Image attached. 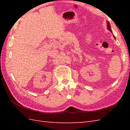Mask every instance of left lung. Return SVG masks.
Masks as SVG:
<instances>
[{
  "label": "left lung",
  "mask_w": 130,
  "mask_h": 130,
  "mask_svg": "<svg viewBox=\"0 0 130 130\" xmlns=\"http://www.w3.org/2000/svg\"><path fill=\"white\" fill-rule=\"evenodd\" d=\"M107 28H108V29L110 32H111L112 33V29H111V26H110V23H109V22L108 21H107ZM113 36L114 38H115V36H114L113 35Z\"/></svg>",
  "instance_id": "8db88e82"
}]
</instances>
